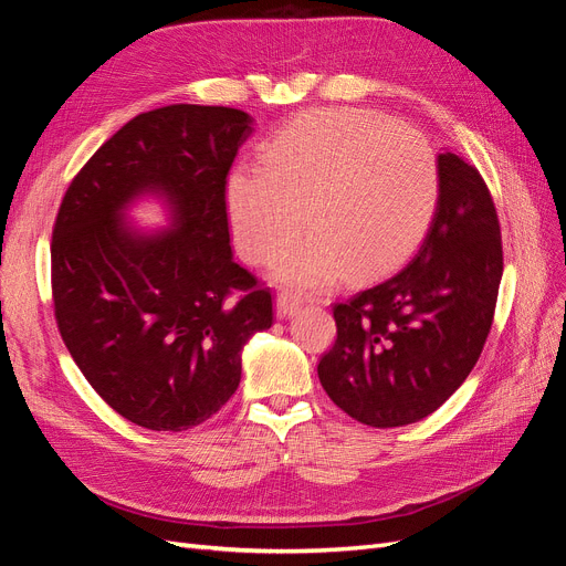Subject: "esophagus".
I'll return each instance as SVG.
<instances>
[{
  "label": "esophagus",
  "mask_w": 566,
  "mask_h": 566,
  "mask_svg": "<svg viewBox=\"0 0 566 566\" xmlns=\"http://www.w3.org/2000/svg\"><path fill=\"white\" fill-rule=\"evenodd\" d=\"M302 304H304V300L300 295L283 290V293H279V297H276V314L281 318H287V316H293L295 312H300Z\"/></svg>",
  "instance_id": "34e87169"
}]
</instances>
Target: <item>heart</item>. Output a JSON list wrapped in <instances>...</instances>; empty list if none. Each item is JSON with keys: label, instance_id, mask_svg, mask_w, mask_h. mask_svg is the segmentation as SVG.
<instances>
[{"label": "heart", "instance_id": "heart-1", "mask_svg": "<svg viewBox=\"0 0 566 566\" xmlns=\"http://www.w3.org/2000/svg\"><path fill=\"white\" fill-rule=\"evenodd\" d=\"M437 196L427 136L364 111L295 117L269 142L262 167H238L227 181L231 231L250 262L273 260L304 217L314 227L273 266L279 281L302 287L333 279L342 262L370 273L401 260L430 224Z\"/></svg>", "mask_w": 566, "mask_h": 566}]
</instances>
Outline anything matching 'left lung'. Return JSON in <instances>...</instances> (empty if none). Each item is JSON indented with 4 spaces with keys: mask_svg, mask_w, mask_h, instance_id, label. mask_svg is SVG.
<instances>
[{
    "mask_svg": "<svg viewBox=\"0 0 566 566\" xmlns=\"http://www.w3.org/2000/svg\"><path fill=\"white\" fill-rule=\"evenodd\" d=\"M439 198L408 264L333 306L318 361L335 406L368 427L418 422L465 382L489 337L503 276L495 205L479 169L439 153Z\"/></svg>",
    "mask_w": 566,
    "mask_h": 566,
    "instance_id": "obj_1",
    "label": "left lung"
}]
</instances>
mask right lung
<instances>
[{
    "label": "right lung",
    "mask_w": 566,
    "mask_h": 566,
    "mask_svg": "<svg viewBox=\"0 0 566 566\" xmlns=\"http://www.w3.org/2000/svg\"><path fill=\"white\" fill-rule=\"evenodd\" d=\"M250 115L175 104L136 115L67 186L51 235V297L73 361L115 413L156 432L212 418L241 382L245 342L273 323L271 287L233 260L227 177ZM160 192L172 230L122 219Z\"/></svg>",
    "instance_id": "add662e5"
}]
</instances>
